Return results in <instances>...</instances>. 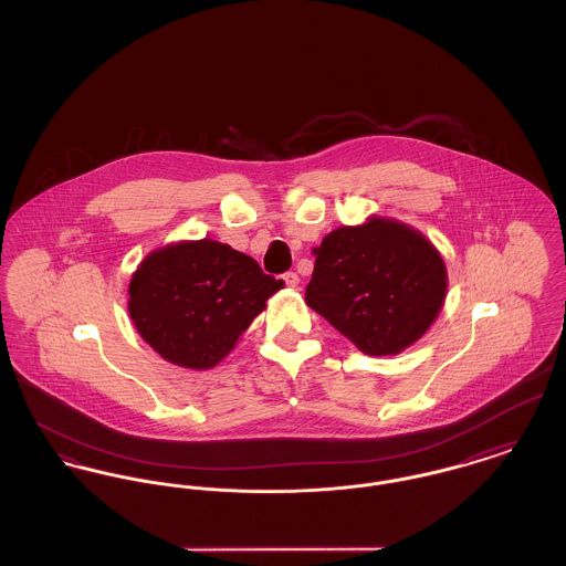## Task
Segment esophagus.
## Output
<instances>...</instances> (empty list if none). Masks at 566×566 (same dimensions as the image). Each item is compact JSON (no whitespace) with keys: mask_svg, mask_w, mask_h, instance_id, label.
Returning a JSON list of instances; mask_svg holds the SVG:
<instances>
[{"mask_svg":"<svg viewBox=\"0 0 566 566\" xmlns=\"http://www.w3.org/2000/svg\"><path fill=\"white\" fill-rule=\"evenodd\" d=\"M283 281H285V285H290V287H297L300 276H297L296 272H285V274H283Z\"/></svg>","mask_w":566,"mask_h":566,"instance_id":"esophagus-1","label":"esophagus"}]
</instances>
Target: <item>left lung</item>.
<instances>
[{"instance_id": "1", "label": "left lung", "mask_w": 566, "mask_h": 566, "mask_svg": "<svg viewBox=\"0 0 566 566\" xmlns=\"http://www.w3.org/2000/svg\"><path fill=\"white\" fill-rule=\"evenodd\" d=\"M306 304L368 356L413 345L439 315L446 264L419 232L386 219L338 228L313 249Z\"/></svg>"}]
</instances>
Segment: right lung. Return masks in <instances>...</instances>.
<instances>
[{
	"label": "right lung",
	"mask_w": 566,
	"mask_h": 566,
	"mask_svg": "<svg viewBox=\"0 0 566 566\" xmlns=\"http://www.w3.org/2000/svg\"><path fill=\"white\" fill-rule=\"evenodd\" d=\"M285 283L214 240L159 249L134 272L129 317L161 357L212 368Z\"/></svg>",
	"instance_id": "right-lung-1"
}]
</instances>
